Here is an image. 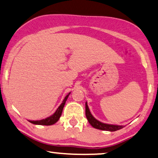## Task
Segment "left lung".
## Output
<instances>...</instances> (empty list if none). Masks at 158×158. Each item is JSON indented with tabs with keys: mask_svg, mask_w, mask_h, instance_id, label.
<instances>
[{
	"mask_svg": "<svg viewBox=\"0 0 158 158\" xmlns=\"http://www.w3.org/2000/svg\"><path fill=\"white\" fill-rule=\"evenodd\" d=\"M85 114L89 123L91 124L92 127L95 128V129L103 130V131H115L123 128V126L106 124V123H102V122L98 121V120L95 119L93 116H92V115L91 114V113H90V111L89 110V108H88L87 102L85 103Z\"/></svg>",
	"mask_w": 158,
	"mask_h": 158,
	"instance_id": "8db88e82",
	"label": "left lung"
}]
</instances>
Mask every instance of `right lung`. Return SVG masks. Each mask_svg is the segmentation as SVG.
I'll return each mask as SVG.
<instances>
[{"label":"right lung","instance_id":"add662e5","mask_svg":"<svg viewBox=\"0 0 158 158\" xmlns=\"http://www.w3.org/2000/svg\"><path fill=\"white\" fill-rule=\"evenodd\" d=\"M70 93L67 94L66 98H64V101L62 102V103L60 104V106L58 107L57 110H56V112L54 113V114H52L51 116L45 119L40 120V121H29L30 123H33V124L36 125H45V126H49V125H52L54 124L55 123H56L58 120H59L60 115H61L63 109H64V107L65 106V103H66V101L68 98V97Z\"/></svg>","mask_w":158,"mask_h":158}]
</instances>
